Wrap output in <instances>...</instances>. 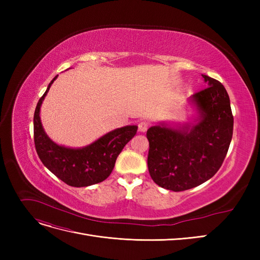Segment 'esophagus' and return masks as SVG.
I'll use <instances>...</instances> for the list:
<instances>
[{
    "label": "esophagus",
    "instance_id": "obj_1",
    "mask_svg": "<svg viewBox=\"0 0 260 260\" xmlns=\"http://www.w3.org/2000/svg\"><path fill=\"white\" fill-rule=\"evenodd\" d=\"M138 129L140 132H145L148 129V122L146 121H141L138 124Z\"/></svg>",
    "mask_w": 260,
    "mask_h": 260
}]
</instances>
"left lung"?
Wrapping results in <instances>:
<instances>
[{
  "label": "left lung",
  "mask_w": 260,
  "mask_h": 260,
  "mask_svg": "<svg viewBox=\"0 0 260 260\" xmlns=\"http://www.w3.org/2000/svg\"><path fill=\"white\" fill-rule=\"evenodd\" d=\"M203 78L208 86L191 98L199 109L198 123L178 129L161 123L146 132L149 175L167 190L185 191L214 177L231 143L233 115L228 92L218 80Z\"/></svg>",
  "instance_id": "obj_1"
}]
</instances>
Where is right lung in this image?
I'll list each match as a JSON object with an SVG mask.
<instances>
[{"mask_svg":"<svg viewBox=\"0 0 260 260\" xmlns=\"http://www.w3.org/2000/svg\"><path fill=\"white\" fill-rule=\"evenodd\" d=\"M57 76L50 82L35 111L34 133L38 156L52 174L70 186L82 187L100 183L112 174L118 155L136 136L138 127L125 125L115 129L82 148H70L54 143L43 130L40 108Z\"/></svg>","mask_w":260,"mask_h":260,"instance_id":"right-lung-1","label":"right lung"}]
</instances>
